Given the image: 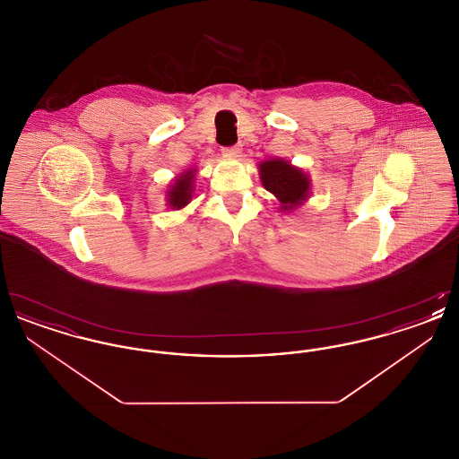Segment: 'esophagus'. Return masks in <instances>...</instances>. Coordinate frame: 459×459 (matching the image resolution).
Segmentation results:
<instances>
[{"label": "esophagus", "instance_id": "34e87169", "mask_svg": "<svg viewBox=\"0 0 459 459\" xmlns=\"http://www.w3.org/2000/svg\"><path fill=\"white\" fill-rule=\"evenodd\" d=\"M223 153L227 156H238L240 153V146L236 144V146H230V148H223Z\"/></svg>", "mask_w": 459, "mask_h": 459}]
</instances>
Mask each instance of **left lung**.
<instances>
[{"mask_svg":"<svg viewBox=\"0 0 459 459\" xmlns=\"http://www.w3.org/2000/svg\"><path fill=\"white\" fill-rule=\"evenodd\" d=\"M263 187L281 201V210L290 212L309 197V177L289 161L275 158L260 163Z\"/></svg>","mask_w":459,"mask_h":459,"instance_id":"1","label":"left lung"}]
</instances>
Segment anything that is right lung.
<instances>
[{"instance_id":"right-lung-1","label":"right lung","mask_w":459,"mask_h":459,"mask_svg":"<svg viewBox=\"0 0 459 459\" xmlns=\"http://www.w3.org/2000/svg\"><path fill=\"white\" fill-rule=\"evenodd\" d=\"M193 178H195V170H186L184 174L178 175L167 191V201L169 206L174 210H180L186 204H189L193 197Z\"/></svg>"}]
</instances>
